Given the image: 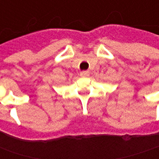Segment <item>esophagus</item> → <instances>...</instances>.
<instances>
[{"mask_svg":"<svg viewBox=\"0 0 159 159\" xmlns=\"http://www.w3.org/2000/svg\"><path fill=\"white\" fill-rule=\"evenodd\" d=\"M80 75L82 77H87V76H89V72L88 71H82L80 73Z\"/></svg>","mask_w":159,"mask_h":159,"instance_id":"34e87169","label":"esophagus"}]
</instances>
